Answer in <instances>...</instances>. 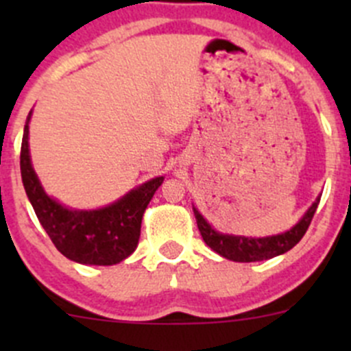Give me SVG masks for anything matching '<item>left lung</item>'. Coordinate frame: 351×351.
I'll list each match as a JSON object with an SVG mask.
<instances>
[{"instance_id": "1", "label": "left lung", "mask_w": 351, "mask_h": 351, "mask_svg": "<svg viewBox=\"0 0 351 351\" xmlns=\"http://www.w3.org/2000/svg\"><path fill=\"white\" fill-rule=\"evenodd\" d=\"M319 200L321 197H317L293 228L282 232V234L267 236V238H246V236L222 234V232L215 231L205 221L204 215L195 207H193V215L197 219L198 231H200L202 238H204L205 244L210 250H214L215 253H219L221 256L228 258L231 261L251 263V261L270 260V258L278 256V254H284L289 250H292L302 239V236L306 234L307 228H309L311 221L314 217V212H316L317 205H319Z\"/></svg>"}]
</instances>
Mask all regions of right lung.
I'll return each instance as SVG.
<instances>
[{"mask_svg":"<svg viewBox=\"0 0 351 351\" xmlns=\"http://www.w3.org/2000/svg\"><path fill=\"white\" fill-rule=\"evenodd\" d=\"M28 113L23 129L20 169L28 200L42 228L54 246L69 260L81 265H117L136 251L141 222L156 190L165 176L149 180L132 189L113 204L93 210L69 208L45 193L32 166L28 149Z\"/></svg>","mask_w":351,"mask_h":351,"instance_id":"1","label":"right lung"}]
</instances>
